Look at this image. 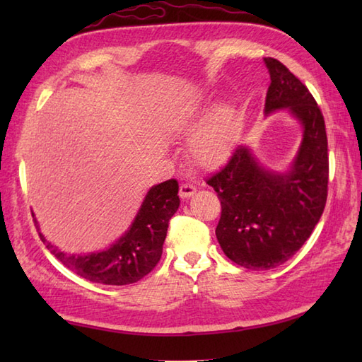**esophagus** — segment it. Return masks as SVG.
<instances>
[{
  "label": "esophagus",
  "instance_id": "1",
  "mask_svg": "<svg viewBox=\"0 0 362 362\" xmlns=\"http://www.w3.org/2000/svg\"><path fill=\"white\" fill-rule=\"evenodd\" d=\"M194 193H196V187L194 185H189V183H183V185L180 187V189H179V196L182 199L193 197Z\"/></svg>",
  "mask_w": 362,
  "mask_h": 362
}]
</instances>
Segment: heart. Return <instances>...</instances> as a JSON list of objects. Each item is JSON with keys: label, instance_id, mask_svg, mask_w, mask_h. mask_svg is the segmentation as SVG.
<instances>
[{"label": "heart", "instance_id": "1", "mask_svg": "<svg viewBox=\"0 0 362 362\" xmlns=\"http://www.w3.org/2000/svg\"><path fill=\"white\" fill-rule=\"evenodd\" d=\"M204 117L199 101L175 109L169 119V129L175 135L189 136ZM235 140V117L230 105L222 104L213 110L204 124L191 138L189 153L199 166L213 169L230 157Z\"/></svg>", "mask_w": 362, "mask_h": 362}]
</instances>
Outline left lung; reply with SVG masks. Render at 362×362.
<instances>
[{
    "instance_id": "left-lung-1",
    "label": "left lung",
    "mask_w": 362,
    "mask_h": 362,
    "mask_svg": "<svg viewBox=\"0 0 362 362\" xmlns=\"http://www.w3.org/2000/svg\"><path fill=\"white\" fill-rule=\"evenodd\" d=\"M271 76L264 117L286 110L302 129L296 157L283 171L261 165L250 146H238L206 183L218 193L216 238L226 255L245 269L267 271L288 261L311 236L327 202L328 149L322 112L286 66L266 57Z\"/></svg>"
}]
</instances>
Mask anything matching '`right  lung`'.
<instances>
[{"label":"right lung","instance_id":"obj_1","mask_svg":"<svg viewBox=\"0 0 362 362\" xmlns=\"http://www.w3.org/2000/svg\"><path fill=\"white\" fill-rule=\"evenodd\" d=\"M179 183L174 179L148 189L132 224L109 247L90 253H66L46 240L37 219L40 240L60 263L93 283L122 286L141 280L161 258L169 219L180 205ZM34 216V213H33Z\"/></svg>","mask_w":362,"mask_h":362}]
</instances>
